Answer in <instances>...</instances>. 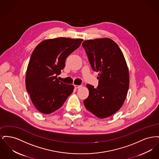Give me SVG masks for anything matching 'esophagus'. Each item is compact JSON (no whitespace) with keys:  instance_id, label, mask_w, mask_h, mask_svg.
I'll return each mask as SVG.
<instances>
[{"instance_id":"esophagus-1","label":"esophagus","mask_w":159,"mask_h":159,"mask_svg":"<svg viewBox=\"0 0 159 159\" xmlns=\"http://www.w3.org/2000/svg\"><path fill=\"white\" fill-rule=\"evenodd\" d=\"M81 85H77V84H75V88L76 89H78V88H81Z\"/></svg>"}]
</instances>
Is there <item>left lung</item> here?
<instances>
[{"label": "left lung", "mask_w": 159, "mask_h": 159, "mask_svg": "<svg viewBox=\"0 0 159 159\" xmlns=\"http://www.w3.org/2000/svg\"><path fill=\"white\" fill-rule=\"evenodd\" d=\"M93 70L99 72L98 86L88 84L86 108L99 119L112 116L120 109L129 86L128 67L117 44L109 38L84 40L82 43Z\"/></svg>", "instance_id": "1"}]
</instances>
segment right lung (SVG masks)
Returning <instances> with one entry per match:
<instances>
[{"label":"right lung","instance_id":"right-lung-1","mask_svg":"<svg viewBox=\"0 0 159 159\" xmlns=\"http://www.w3.org/2000/svg\"><path fill=\"white\" fill-rule=\"evenodd\" d=\"M82 39L58 38L46 39L34 49L25 76V87L35 108L49 114L60 108L74 89L57 78L66 60L77 49Z\"/></svg>","mask_w":159,"mask_h":159}]
</instances>
